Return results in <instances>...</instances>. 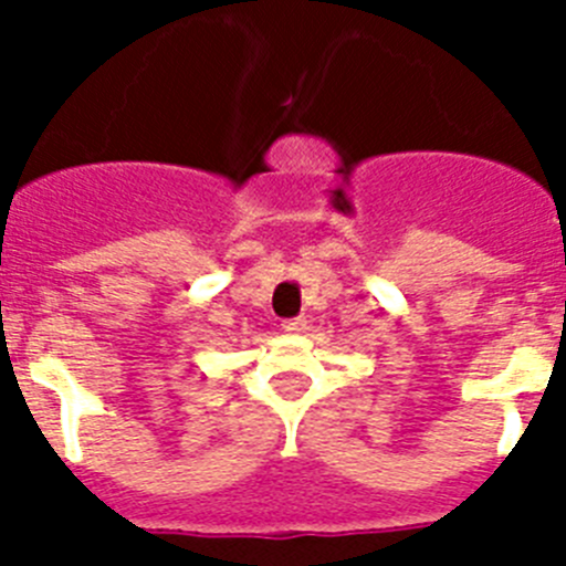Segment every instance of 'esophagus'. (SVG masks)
Wrapping results in <instances>:
<instances>
[{"label":"esophagus","instance_id":"obj_1","mask_svg":"<svg viewBox=\"0 0 566 566\" xmlns=\"http://www.w3.org/2000/svg\"><path fill=\"white\" fill-rule=\"evenodd\" d=\"M303 328H306V319H303V317L283 319V332H286V334H300Z\"/></svg>","mask_w":566,"mask_h":566}]
</instances>
